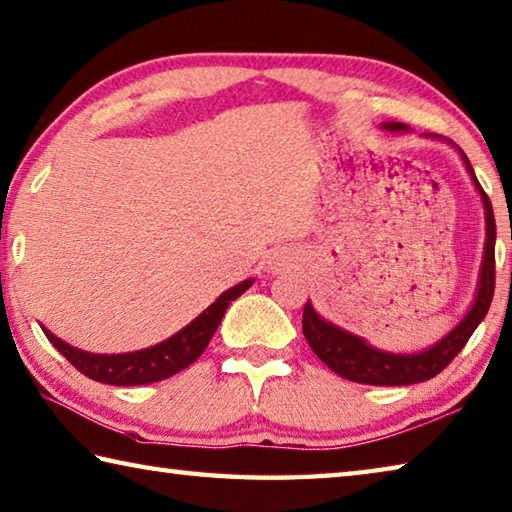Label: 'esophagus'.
Listing matches in <instances>:
<instances>
[{
	"label": "esophagus",
	"instance_id": "esophagus-1",
	"mask_svg": "<svg viewBox=\"0 0 512 512\" xmlns=\"http://www.w3.org/2000/svg\"><path fill=\"white\" fill-rule=\"evenodd\" d=\"M270 270H279V264H273V266H270Z\"/></svg>",
	"mask_w": 512,
	"mask_h": 512
}]
</instances>
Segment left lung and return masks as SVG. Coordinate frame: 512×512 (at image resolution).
<instances>
[{
    "instance_id": "1",
    "label": "left lung",
    "mask_w": 512,
    "mask_h": 512,
    "mask_svg": "<svg viewBox=\"0 0 512 512\" xmlns=\"http://www.w3.org/2000/svg\"><path fill=\"white\" fill-rule=\"evenodd\" d=\"M382 128L386 133H408L410 130L402 122H384ZM424 137L442 139L430 133H424ZM448 144L455 146L453 142ZM457 153L462 155V162L468 170L470 179H473L475 190L479 197H482L486 219V242L473 304H470L468 313L459 319V324L453 330H448L442 339H437L433 346L417 350V353H390V350L375 348L373 344H368L364 337L328 322V319L317 313L313 304L306 302L302 319L306 342L313 348V353L322 359L330 370H335L339 377L370 386H408L426 382V379H433L453 362L459 350L466 346L470 335L475 333V328L482 324V319L486 317L495 293V215L493 204H490L484 188L479 186L475 170L470 166L464 150L457 148Z\"/></svg>"
}]
</instances>
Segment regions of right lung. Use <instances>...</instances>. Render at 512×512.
<instances>
[{
    "instance_id": "right-lung-1",
    "label": "right lung",
    "mask_w": 512,
    "mask_h": 512,
    "mask_svg": "<svg viewBox=\"0 0 512 512\" xmlns=\"http://www.w3.org/2000/svg\"><path fill=\"white\" fill-rule=\"evenodd\" d=\"M255 279H244L237 286L224 290L213 304L202 310L193 322L177 330L164 342L155 346H148L144 350H135V353H119V355H97L86 353L82 348H75L66 344L64 339L50 333L48 328L42 326L48 342L53 344L59 353H62L70 364H73L79 373L95 379V382L110 384V386H142L162 382L177 375L179 370L188 368L195 359L204 353L210 339H213L217 326L222 324V317L230 302H235L239 295L253 286Z\"/></svg>"
}]
</instances>
